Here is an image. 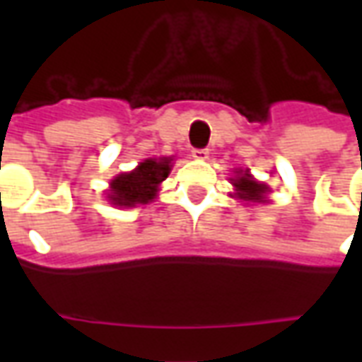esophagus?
I'll list each match as a JSON object with an SVG mask.
<instances>
[{
  "label": "esophagus",
  "mask_w": 362,
  "mask_h": 362,
  "mask_svg": "<svg viewBox=\"0 0 362 362\" xmlns=\"http://www.w3.org/2000/svg\"><path fill=\"white\" fill-rule=\"evenodd\" d=\"M192 155L199 160H205V158H209V149H194L192 151Z\"/></svg>",
  "instance_id": "1"
}]
</instances>
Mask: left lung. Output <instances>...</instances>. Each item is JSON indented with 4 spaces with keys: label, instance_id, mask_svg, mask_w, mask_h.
I'll list each match as a JSON object with an SVG mask.
<instances>
[{
    "label": "left lung",
    "instance_id": "8db88e82",
    "mask_svg": "<svg viewBox=\"0 0 362 362\" xmlns=\"http://www.w3.org/2000/svg\"><path fill=\"white\" fill-rule=\"evenodd\" d=\"M235 188L238 192V197L248 199V202H262V197L267 192V186L254 180L250 174H240L235 180Z\"/></svg>",
    "mask_w": 362,
    "mask_h": 362
}]
</instances>
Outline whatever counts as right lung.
<instances>
[{"mask_svg":"<svg viewBox=\"0 0 362 362\" xmlns=\"http://www.w3.org/2000/svg\"><path fill=\"white\" fill-rule=\"evenodd\" d=\"M173 158H147L135 170L119 174L112 180L110 202L114 205L135 207L137 204H149L157 196V188L170 173Z\"/></svg>","mask_w":362,"mask_h":362,"instance_id":"1","label":"right lung"}]
</instances>
